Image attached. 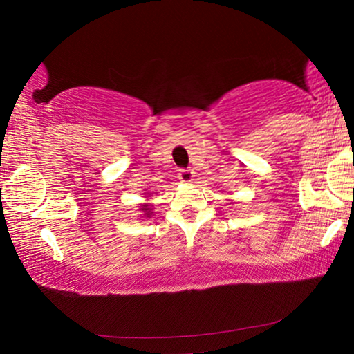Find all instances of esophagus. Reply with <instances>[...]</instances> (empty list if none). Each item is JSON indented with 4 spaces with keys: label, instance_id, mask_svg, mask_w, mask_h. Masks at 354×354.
<instances>
[{
    "label": "esophagus",
    "instance_id": "obj_1",
    "mask_svg": "<svg viewBox=\"0 0 354 354\" xmlns=\"http://www.w3.org/2000/svg\"><path fill=\"white\" fill-rule=\"evenodd\" d=\"M178 176H179V179H181L183 183H192L194 181V170H190V169H181L179 170V173H178Z\"/></svg>",
    "mask_w": 354,
    "mask_h": 354
}]
</instances>
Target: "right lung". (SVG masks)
I'll return each mask as SVG.
<instances>
[{"mask_svg":"<svg viewBox=\"0 0 354 354\" xmlns=\"http://www.w3.org/2000/svg\"><path fill=\"white\" fill-rule=\"evenodd\" d=\"M142 211H143V212H147V215H149V207H147V205L142 207Z\"/></svg>","mask_w":354,"mask_h":354,"instance_id":"obj_1","label":"right lung"}]
</instances>
